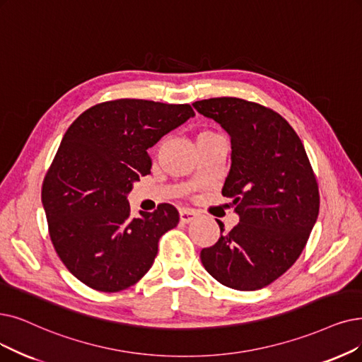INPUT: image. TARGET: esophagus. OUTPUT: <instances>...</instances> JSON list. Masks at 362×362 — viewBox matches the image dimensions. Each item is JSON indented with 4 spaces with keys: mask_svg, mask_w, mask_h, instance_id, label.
<instances>
[{
    "mask_svg": "<svg viewBox=\"0 0 362 362\" xmlns=\"http://www.w3.org/2000/svg\"><path fill=\"white\" fill-rule=\"evenodd\" d=\"M197 216V212H194L193 209H187V208H184V209H181L180 211V220H181V223H192L194 218Z\"/></svg>",
    "mask_w": 362,
    "mask_h": 362,
    "instance_id": "obj_1",
    "label": "esophagus"
}]
</instances>
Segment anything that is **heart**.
Wrapping results in <instances>:
<instances>
[{
	"label": "heart",
	"instance_id": "obj_1",
	"mask_svg": "<svg viewBox=\"0 0 362 362\" xmlns=\"http://www.w3.org/2000/svg\"><path fill=\"white\" fill-rule=\"evenodd\" d=\"M200 134H212V132H209V131H204V132H200ZM200 134H199V135H200Z\"/></svg>",
	"mask_w": 362,
	"mask_h": 362
}]
</instances>
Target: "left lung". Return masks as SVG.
<instances>
[{
	"mask_svg": "<svg viewBox=\"0 0 362 362\" xmlns=\"http://www.w3.org/2000/svg\"><path fill=\"white\" fill-rule=\"evenodd\" d=\"M231 139L223 196L233 199L239 223L200 251L220 284L239 291L264 288L305 250L320 212V192L298 135L282 115L239 98L196 100ZM221 233L224 224L216 220Z\"/></svg>",
	"mask_w": 362,
	"mask_h": 362,
	"instance_id": "left-lung-1",
	"label": "left lung"
}]
</instances>
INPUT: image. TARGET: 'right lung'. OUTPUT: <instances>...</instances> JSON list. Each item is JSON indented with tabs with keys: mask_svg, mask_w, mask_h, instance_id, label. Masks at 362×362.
I'll return each mask as SVG.
<instances>
[{
	"mask_svg": "<svg viewBox=\"0 0 362 362\" xmlns=\"http://www.w3.org/2000/svg\"><path fill=\"white\" fill-rule=\"evenodd\" d=\"M189 104L115 99L74 120L42 181L53 247L74 276L103 293L135 285L154 263L158 239L177 227L169 204L131 215L127 194L151 169L148 148L193 117Z\"/></svg>",
	"mask_w": 362,
	"mask_h": 362,
	"instance_id": "right-lung-1",
	"label": "right lung"
}]
</instances>
